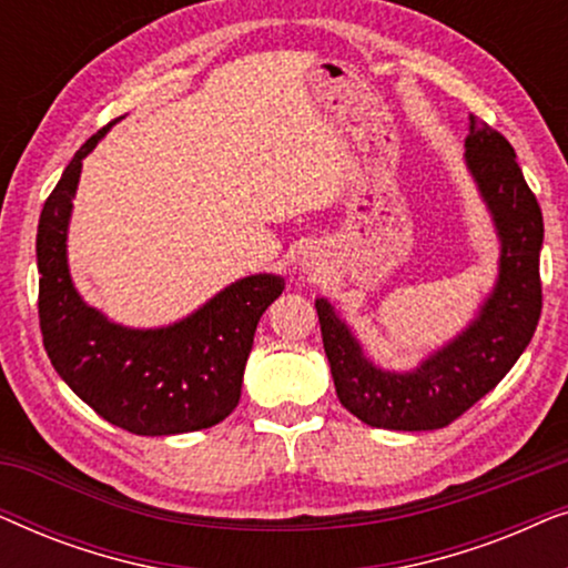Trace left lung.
<instances>
[{
	"instance_id": "1",
	"label": "left lung",
	"mask_w": 568,
	"mask_h": 568,
	"mask_svg": "<svg viewBox=\"0 0 568 568\" xmlns=\"http://www.w3.org/2000/svg\"><path fill=\"white\" fill-rule=\"evenodd\" d=\"M465 165L499 237V276L478 313L414 369L377 367L325 297L315 300L325 356L341 406L364 424L429 432L453 424L501 383L540 321L542 214L517 154L499 131L470 113Z\"/></svg>"
}]
</instances>
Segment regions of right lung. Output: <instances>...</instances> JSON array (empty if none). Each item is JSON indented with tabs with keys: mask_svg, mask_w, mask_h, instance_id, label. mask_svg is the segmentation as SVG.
I'll return each instance as SVG.
<instances>
[{
	"mask_svg": "<svg viewBox=\"0 0 568 568\" xmlns=\"http://www.w3.org/2000/svg\"><path fill=\"white\" fill-rule=\"evenodd\" d=\"M113 123L77 150L38 222V317L45 354L59 377L113 426L142 437L209 429L235 410L255 325L284 292V278H237L162 328H129L90 307L69 274L67 232L82 160Z\"/></svg>",
	"mask_w": 568,
	"mask_h": 568,
	"instance_id": "obj_1",
	"label": "right lung"
}]
</instances>
